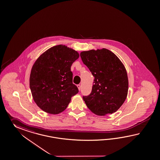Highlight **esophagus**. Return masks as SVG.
Instances as JSON below:
<instances>
[{"label": "esophagus", "mask_w": 160, "mask_h": 160, "mask_svg": "<svg viewBox=\"0 0 160 160\" xmlns=\"http://www.w3.org/2000/svg\"><path fill=\"white\" fill-rule=\"evenodd\" d=\"M77 86H78V90H81V86H80V84H78Z\"/></svg>", "instance_id": "1"}]
</instances>
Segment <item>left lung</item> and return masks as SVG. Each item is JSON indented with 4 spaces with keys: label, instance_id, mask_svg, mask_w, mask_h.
<instances>
[{
    "label": "left lung",
    "instance_id": "left-lung-1",
    "mask_svg": "<svg viewBox=\"0 0 160 160\" xmlns=\"http://www.w3.org/2000/svg\"><path fill=\"white\" fill-rule=\"evenodd\" d=\"M80 57L94 77L91 92L82 97L86 105L99 116L116 112L128 94V80L124 65L106 48L82 51Z\"/></svg>",
    "mask_w": 160,
    "mask_h": 160
}]
</instances>
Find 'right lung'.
Here are the masks:
<instances>
[{
	"label": "right lung",
	"instance_id": "obj_1",
	"mask_svg": "<svg viewBox=\"0 0 160 160\" xmlns=\"http://www.w3.org/2000/svg\"><path fill=\"white\" fill-rule=\"evenodd\" d=\"M78 57L77 51L58 45L36 60L30 76V88L34 101L43 111L53 114L62 112L78 93L70 68Z\"/></svg>",
	"mask_w": 160,
	"mask_h": 160
}]
</instances>
